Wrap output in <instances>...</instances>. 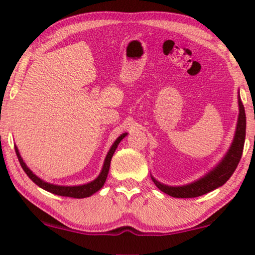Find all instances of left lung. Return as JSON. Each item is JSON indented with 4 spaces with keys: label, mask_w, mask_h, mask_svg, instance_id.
<instances>
[{
    "label": "left lung",
    "mask_w": 255,
    "mask_h": 255,
    "mask_svg": "<svg viewBox=\"0 0 255 255\" xmlns=\"http://www.w3.org/2000/svg\"><path fill=\"white\" fill-rule=\"evenodd\" d=\"M238 103L239 116L235 134H234L233 141H231L229 148L222 157V159L212 169H210L206 174L199 177L198 180L193 181L191 183L182 184V186H169V184L162 183L156 180L151 174L152 181L160 191L174 198H195L215 191L229 180L235 171L240 159H241L246 137V113L244 104L240 98V92L238 96Z\"/></svg>",
    "instance_id": "obj_1"
}]
</instances>
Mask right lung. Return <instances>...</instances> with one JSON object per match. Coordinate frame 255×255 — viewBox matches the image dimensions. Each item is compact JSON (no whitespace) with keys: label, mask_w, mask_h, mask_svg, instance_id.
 I'll return each instance as SVG.
<instances>
[{"label":"right lung","mask_w":255,"mask_h":255,"mask_svg":"<svg viewBox=\"0 0 255 255\" xmlns=\"http://www.w3.org/2000/svg\"><path fill=\"white\" fill-rule=\"evenodd\" d=\"M127 134L128 133L121 134V135H120L118 139L114 141V144L111 145L109 151H108L107 156H105L103 166H102V170H101V172H99L98 176L96 177L95 180L90 181V182L83 183V184H75V186H62V184H55V183L46 182V181L42 180V178L38 177L37 175L34 174V172L32 171L27 165H26V163L24 162V159H22L21 154H20L19 148H17L16 145H15V152H16L17 159H19L20 164H21L24 171L27 174V176L37 184L38 187H40V188L44 189V191H48V192L52 193V194L61 195V197L83 199V198H87V197H91V195H93L96 192H98L99 189L104 186L105 181H107L108 174H109L111 158H113L116 148H118L119 144L121 142V140L124 139V137H126Z\"/></svg>","instance_id":"right-lung-1"}]
</instances>
